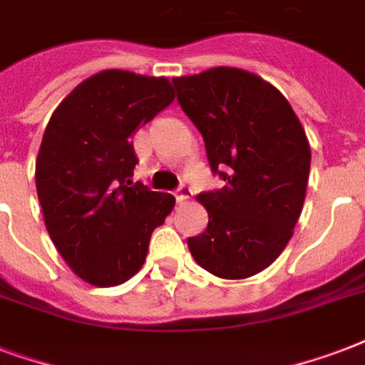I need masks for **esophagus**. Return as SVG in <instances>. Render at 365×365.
Segmentation results:
<instances>
[{
  "mask_svg": "<svg viewBox=\"0 0 365 365\" xmlns=\"http://www.w3.org/2000/svg\"><path fill=\"white\" fill-rule=\"evenodd\" d=\"M191 195H193L191 187H189V185H185V183H182V185H180L176 191V200L180 202V205H183V202H187V200L191 199Z\"/></svg>",
  "mask_w": 365,
  "mask_h": 365,
  "instance_id": "obj_1",
  "label": "esophagus"
}]
</instances>
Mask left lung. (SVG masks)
Instances as JSON below:
<instances>
[{"label":"left lung","mask_w":365,"mask_h":365,"mask_svg":"<svg viewBox=\"0 0 365 365\" xmlns=\"http://www.w3.org/2000/svg\"><path fill=\"white\" fill-rule=\"evenodd\" d=\"M172 83L202 134L212 172L225 182L197 197L208 227L187 240L189 252L220 278L254 277L282 254L303 210L305 130L284 94L252 71L220 66Z\"/></svg>","instance_id":"left-lung-1"}]
</instances>
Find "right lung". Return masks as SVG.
<instances>
[{"label": "right lung", "mask_w": 365, "mask_h": 365, "mask_svg": "<svg viewBox=\"0 0 365 365\" xmlns=\"http://www.w3.org/2000/svg\"><path fill=\"white\" fill-rule=\"evenodd\" d=\"M166 77L104 70L79 83L51 115L36 160L45 227L85 282L119 286L142 269L149 239L176 199L132 185V134L172 104Z\"/></svg>", "instance_id": "add662e5"}]
</instances>
